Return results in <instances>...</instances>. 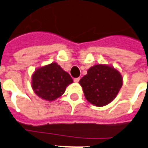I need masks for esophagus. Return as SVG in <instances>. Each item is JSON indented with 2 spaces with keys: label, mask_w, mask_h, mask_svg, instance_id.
Listing matches in <instances>:
<instances>
[{
  "label": "esophagus",
  "mask_w": 148,
  "mask_h": 148,
  "mask_svg": "<svg viewBox=\"0 0 148 148\" xmlns=\"http://www.w3.org/2000/svg\"><path fill=\"white\" fill-rule=\"evenodd\" d=\"M79 81H80V77H77V78H74V81L75 83H78Z\"/></svg>",
  "instance_id": "esophagus-1"
}]
</instances>
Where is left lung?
Returning <instances> with one entry per match:
<instances>
[{"mask_svg": "<svg viewBox=\"0 0 148 148\" xmlns=\"http://www.w3.org/2000/svg\"><path fill=\"white\" fill-rule=\"evenodd\" d=\"M87 101L103 107L114 100L123 85V77L117 69L107 64L94 65L80 80Z\"/></svg>", "mask_w": 148, "mask_h": 148, "instance_id": "obj_1", "label": "left lung"}]
</instances>
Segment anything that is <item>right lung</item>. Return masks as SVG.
Returning a JSON list of instances; mask_svg holds the SVG:
<instances>
[{
	"mask_svg": "<svg viewBox=\"0 0 148 148\" xmlns=\"http://www.w3.org/2000/svg\"><path fill=\"white\" fill-rule=\"evenodd\" d=\"M31 79V87L34 93L47 101L59 98L67 86L73 83L70 74L55 62L38 67Z\"/></svg>",
	"mask_w": 148,
	"mask_h": 148,
	"instance_id": "1",
	"label": "right lung"
}]
</instances>
